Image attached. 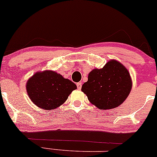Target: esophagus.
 I'll use <instances>...</instances> for the list:
<instances>
[{
    "mask_svg": "<svg viewBox=\"0 0 157 157\" xmlns=\"http://www.w3.org/2000/svg\"><path fill=\"white\" fill-rule=\"evenodd\" d=\"M77 89H81V88H82V83L81 82H78V83H77Z\"/></svg>",
    "mask_w": 157,
    "mask_h": 157,
    "instance_id": "34e87169",
    "label": "esophagus"
}]
</instances>
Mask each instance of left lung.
Here are the masks:
<instances>
[{"mask_svg": "<svg viewBox=\"0 0 157 157\" xmlns=\"http://www.w3.org/2000/svg\"><path fill=\"white\" fill-rule=\"evenodd\" d=\"M132 81L127 69L116 60H110L101 69L89 73L81 90L89 101L100 109H113L125 101Z\"/></svg>", "mask_w": 157, "mask_h": 157, "instance_id": "obj_1", "label": "left lung"}]
</instances>
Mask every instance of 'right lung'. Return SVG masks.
Here are the masks:
<instances>
[{"label": "right lung", "instance_id": "add662e5", "mask_svg": "<svg viewBox=\"0 0 157 157\" xmlns=\"http://www.w3.org/2000/svg\"><path fill=\"white\" fill-rule=\"evenodd\" d=\"M77 86L54 71L35 73L28 79L26 90L33 104L41 109H56L65 102Z\"/></svg>", "mask_w": 157, "mask_h": 157}]
</instances>
